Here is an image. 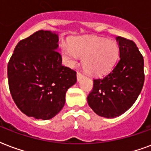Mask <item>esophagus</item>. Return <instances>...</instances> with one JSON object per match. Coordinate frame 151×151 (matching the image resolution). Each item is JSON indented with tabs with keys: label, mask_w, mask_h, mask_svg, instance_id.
Instances as JSON below:
<instances>
[{
	"label": "esophagus",
	"mask_w": 151,
	"mask_h": 151,
	"mask_svg": "<svg viewBox=\"0 0 151 151\" xmlns=\"http://www.w3.org/2000/svg\"><path fill=\"white\" fill-rule=\"evenodd\" d=\"M84 76L82 75V74H81V73H77V79H78V81H81V78H83Z\"/></svg>",
	"instance_id": "obj_1"
}]
</instances>
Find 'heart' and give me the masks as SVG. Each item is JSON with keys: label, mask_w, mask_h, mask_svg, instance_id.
I'll use <instances>...</instances> for the list:
<instances>
[{"label": "heart", "mask_w": 151, "mask_h": 151, "mask_svg": "<svg viewBox=\"0 0 151 151\" xmlns=\"http://www.w3.org/2000/svg\"><path fill=\"white\" fill-rule=\"evenodd\" d=\"M61 54L64 63L70 67L77 65L83 58L82 66L91 75L102 76L113 68L119 57L116 42L96 36L77 37L63 43Z\"/></svg>", "instance_id": "b5f03b06"}]
</instances>
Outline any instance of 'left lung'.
I'll return each instance as SVG.
<instances>
[{
    "label": "left lung",
    "mask_w": 151,
    "mask_h": 151,
    "mask_svg": "<svg viewBox=\"0 0 151 151\" xmlns=\"http://www.w3.org/2000/svg\"><path fill=\"white\" fill-rule=\"evenodd\" d=\"M119 60L110 73L93 79L87 97L93 111L101 117L115 118L127 111L138 98L144 83L143 57L133 41L116 38Z\"/></svg>",
    "instance_id": "obj_1"
}]
</instances>
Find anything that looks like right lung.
<instances>
[{
	"label": "right lung",
	"mask_w": 151,
	"mask_h": 151,
	"mask_svg": "<svg viewBox=\"0 0 151 151\" xmlns=\"http://www.w3.org/2000/svg\"><path fill=\"white\" fill-rule=\"evenodd\" d=\"M56 32L40 30L18 42L8 64L10 93L26 116L47 120L63 109L76 72L63 65Z\"/></svg>",
	"instance_id": "1"
}]
</instances>
